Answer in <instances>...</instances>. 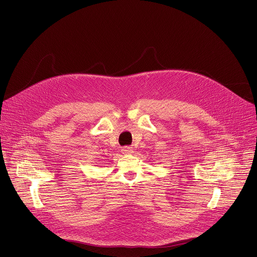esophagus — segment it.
Instances as JSON below:
<instances>
[{"label":"esophagus","instance_id":"1","mask_svg":"<svg viewBox=\"0 0 257 257\" xmlns=\"http://www.w3.org/2000/svg\"><path fill=\"white\" fill-rule=\"evenodd\" d=\"M122 153L124 155H130V154H133V149L132 148H129V146H125V148L122 149Z\"/></svg>","mask_w":257,"mask_h":257}]
</instances>
